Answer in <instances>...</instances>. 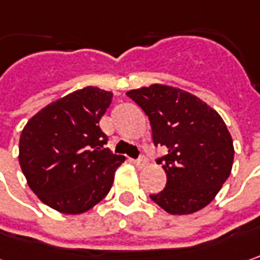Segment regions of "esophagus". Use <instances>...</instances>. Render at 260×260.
<instances>
[{
	"label": "esophagus",
	"mask_w": 260,
	"mask_h": 260,
	"mask_svg": "<svg viewBox=\"0 0 260 260\" xmlns=\"http://www.w3.org/2000/svg\"><path fill=\"white\" fill-rule=\"evenodd\" d=\"M134 163L137 164V167H140V169H142V167H145V164H147V158L145 157H138L137 160H134Z\"/></svg>",
	"instance_id": "34e87169"
}]
</instances>
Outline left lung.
Segmentation results:
<instances>
[{
	"instance_id": "obj_1",
	"label": "left lung",
	"mask_w": 260,
	"mask_h": 260,
	"mask_svg": "<svg viewBox=\"0 0 260 260\" xmlns=\"http://www.w3.org/2000/svg\"><path fill=\"white\" fill-rule=\"evenodd\" d=\"M126 96L150 119L154 144L167 150L157 158L167 183L150 198L173 215L207 207L232 173L234 147L222 118L199 97L170 85L141 87Z\"/></svg>"
}]
</instances>
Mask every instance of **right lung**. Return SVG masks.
Listing matches in <instances>:
<instances>
[{
	"label": "right lung",
	"instance_id": "1",
	"mask_svg": "<svg viewBox=\"0 0 260 260\" xmlns=\"http://www.w3.org/2000/svg\"><path fill=\"white\" fill-rule=\"evenodd\" d=\"M113 94L84 87L53 102L21 131L18 161L43 204L62 214H83L106 197L125 161L112 154L99 122Z\"/></svg>",
	"mask_w": 260,
	"mask_h": 260
}]
</instances>
